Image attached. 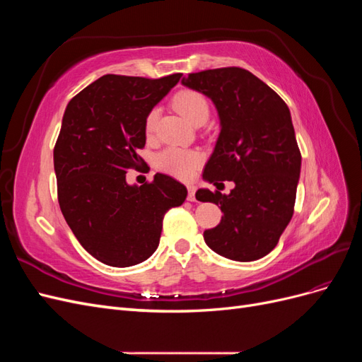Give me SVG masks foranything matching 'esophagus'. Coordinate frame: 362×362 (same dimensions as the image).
Returning <instances> with one entry per match:
<instances>
[{
    "mask_svg": "<svg viewBox=\"0 0 362 362\" xmlns=\"http://www.w3.org/2000/svg\"><path fill=\"white\" fill-rule=\"evenodd\" d=\"M187 190H189L187 199H189V201H194V193H196V187H194V185H187Z\"/></svg>",
    "mask_w": 362,
    "mask_h": 362,
    "instance_id": "34e87169",
    "label": "esophagus"
}]
</instances>
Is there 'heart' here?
<instances>
[{"instance_id":"heart-1","label":"heart","mask_w":362,"mask_h":362,"mask_svg":"<svg viewBox=\"0 0 362 362\" xmlns=\"http://www.w3.org/2000/svg\"><path fill=\"white\" fill-rule=\"evenodd\" d=\"M173 107L192 122L193 125H202L210 116V103L206 96L198 90L184 89L175 93ZM160 110L157 107L151 108L145 117V133L148 137L154 136L158 124ZM157 168L173 177L187 180L201 166L202 156L194 149H184L169 146L163 149L157 156Z\"/></svg>"}]
</instances>
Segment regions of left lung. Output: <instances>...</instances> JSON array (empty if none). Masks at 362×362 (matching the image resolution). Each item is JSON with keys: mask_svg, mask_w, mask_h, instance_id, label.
Here are the masks:
<instances>
[{"mask_svg": "<svg viewBox=\"0 0 362 362\" xmlns=\"http://www.w3.org/2000/svg\"><path fill=\"white\" fill-rule=\"evenodd\" d=\"M182 84L211 98L221 117L202 177L217 187L235 184L229 194L198 190V201L223 213L221 223L204 231L205 243L234 261L266 257L291 221L300 175L288 107L264 81L237 66L189 74Z\"/></svg>", "mask_w": 362, "mask_h": 362, "instance_id": "obj_1", "label": "left lung"}]
</instances>
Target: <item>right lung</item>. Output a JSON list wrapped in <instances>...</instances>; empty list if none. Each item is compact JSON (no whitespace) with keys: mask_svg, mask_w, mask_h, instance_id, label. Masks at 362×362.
<instances>
[{"mask_svg":"<svg viewBox=\"0 0 362 362\" xmlns=\"http://www.w3.org/2000/svg\"><path fill=\"white\" fill-rule=\"evenodd\" d=\"M182 74L161 78L107 74L76 93L54 146L60 210L81 246L98 261L129 267L154 254L163 218L187 189L168 175L128 185L145 161V117Z\"/></svg>","mask_w":362,"mask_h":362,"instance_id":"add662e5","label":"right lung"}]
</instances>
